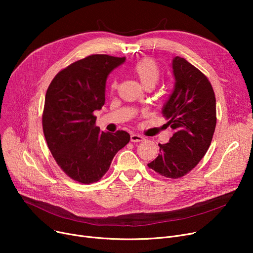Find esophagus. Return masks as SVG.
Instances as JSON below:
<instances>
[{
    "instance_id": "34e87169",
    "label": "esophagus",
    "mask_w": 253,
    "mask_h": 253,
    "mask_svg": "<svg viewBox=\"0 0 253 253\" xmlns=\"http://www.w3.org/2000/svg\"><path fill=\"white\" fill-rule=\"evenodd\" d=\"M130 139L132 142H140V141L144 140V137L140 134H131Z\"/></svg>"
}]
</instances>
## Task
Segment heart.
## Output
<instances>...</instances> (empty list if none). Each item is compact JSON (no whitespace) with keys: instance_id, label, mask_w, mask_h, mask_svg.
Returning <instances> with one entry per match:
<instances>
[{"instance_id":"obj_1","label":"heart","mask_w":253,"mask_h":253,"mask_svg":"<svg viewBox=\"0 0 253 253\" xmlns=\"http://www.w3.org/2000/svg\"><path fill=\"white\" fill-rule=\"evenodd\" d=\"M131 72L137 78L139 83L144 88H148L150 86L155 87L158 84L161 76L160 68H159L157 62L151 58H143L139 60L137 63L134 64ZM111 89L112 91H115L117 89L116 81L112 83Z\"/></svg>"}]
</instances>
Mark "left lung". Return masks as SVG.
Instances as JSON below:
<instances>
[{"label":"left lung","instance_id":"1","mask_svg":"<svg viewBox=\"0 0 253 253\" xmlns=\"http://www.w3.org/2000/svg\"><path fill=\"white\" fill-rule=\"evenodd\" d=\"M174 90L163 108L167 125L173 130L169 142L148 166L168 178L188 174L205 156L216 126V102L207 77L179 56L172 62Z\"/></svg>","mask_w":253,"mask_h":253}]
</instances>
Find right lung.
Returning <instances> with one entry per match:
<instances>
[{"label": "right lung", "mask_w": 253, "mask_h": 253, "mask_svg": "<svg viewBox=\"0 0 253 253\" xmlns=\"http://www.w3.org/2000/svg\"><path fill=\"white\" fill-rule=\"evenodd\" d=\"M125 57L93 54L71 63L52 80L42 116L48 148L64 173L89 184L100 180L130 140L126 131H100L94 113L104 104L109 74Z\"/></svg>", "instance_id": "1"}]
</instances>
